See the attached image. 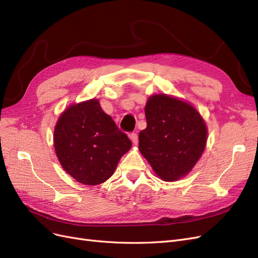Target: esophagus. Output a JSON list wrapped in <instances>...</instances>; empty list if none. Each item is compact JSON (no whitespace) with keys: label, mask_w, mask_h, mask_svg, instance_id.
Returning <instances> with one entry per match:
<instances>
[{"label":"esophagus","mask_w":258,"mask_h":258,"mask_svg":"<svg viewBox=\"0 0 258 258\" xmlns=\"http://www.w3.org/2000/svg\"><path fill=\"white\" fill-rule=\"evenodd\" d=\"M130 139H131L132 143L136 145L138 143V135H137V132H132V134L130 135Z\"/></svg>","instance_id":"obj_1"}]
</instances>
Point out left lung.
Listing matches in <instances>:
<instances>
[{"label":"left lung","mask_w":258,"mask_h":258,"mask_svg":"<svg viewBox=\"0 0 258 258\" xmlns=\"http://www.w3.org/2000/svg\"><path fill=\"white\" fill-rule=\"evenodd\" d=\"M147 126L139 135V150L166 182L188 174L205 151L208 130L189 103L154 95L145 105Z\"/></svg>","instance_id":"obj_1"}]
</instances>
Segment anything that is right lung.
Masks as SVG:
<instances>
[{
	"label": "right lung",
	"mask_w": 258,
	"mask_h": 258,
	"mask_svg": "<svg viewBox=\"0 0 258 258\" xmlns=\"http://www.w3.org/2000/svg\"><path fill=\"white\" fill-rule=\"evenodd\" d=\"M57 157L77 182L98 185L111 177L118 161L131 147L126 134L92 99L69 106L53 132Z\"/></svg>",
	"instance_id": "obj_1"
}]
</instances>
